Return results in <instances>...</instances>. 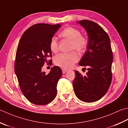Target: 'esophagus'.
<instances>
[{"mask_svg": "<svg viewBox=\"0 0 128 128\" xmlns=\"http://www.w3.org/2000/svg\"><path fill=\"white\" fill-rule=\"evenodd\" d=\"M68 71V70H66V69H64V68H62V73H63V74L66 73V72Z\"/></svg>", "mask_w": 128, "mask_h": 128, "instance_id": "1", "label": "esophagus"}]
</instances>
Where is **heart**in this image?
<instances>
[{
  "mask_svg": "<svg viewBox=\"0 0 128 128\" xmlns=\"http://www.w3.org/2000/svg\"><path fill=\"white\" fill-rule=\"evenodd\" d=\"M60 36L66 39L71 40L70 49H76L79 52H82L86 50L88 44L86 37L82 36L79 29L74 27L68 26L65 28L60 33ZM49 48L53 52L58 50V42L54 37H52L49 42ZM79 56L76 52L72 51L68 53H61L58 55L54 59V63L57 66L64 69H70L74 63L78 61Z\"/></svg>",
  "mask_w": 128,
  "mask_h": 128,
  "instance_id": "heart-1",
  "label": "heart"
}]
</instances>
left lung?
<instances>
[{
    "label": "left lung",
    "mask_w": 128,
    "mask_h": 128,
    "mask_svg": "<svg viewBox=\"0 0 128 128\" xmlns=\"http://www.w3.org/2000/svg\"><path fill=\"white\" fill-rule=\"evenodd\" d=\"M88 36L86 50L79 62L86 66V76L76 70L72 82L74 92L80 100L92 102L100 99L110 86L112 52L109 36L102 28L92 21H77Z\"/></svg>",
    "instance_id": "obj_1"
}]
</instances>
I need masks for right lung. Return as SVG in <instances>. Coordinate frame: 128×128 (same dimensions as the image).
Wrapping results in <instances>:
<instances>
[{"instance_id": "1", "label": "right lung", "mask_w": 128, "mask_h": 128, "mask_svg": "<svg viewBox=\"0 0 128 128\" xmlns=\"http://www.w3.org/2000/svg\"><path fill=\"white\" fill-rule=\"evenodd\" d=\"M60 24L40 23L24 32L17 48L15 73L24 96L32 103L42 106L56 97L58 82L62 75L59 66L52 68L49 74L42 71L45 62L52 57L49 42Z\"/></svg>"}]
</instances>
